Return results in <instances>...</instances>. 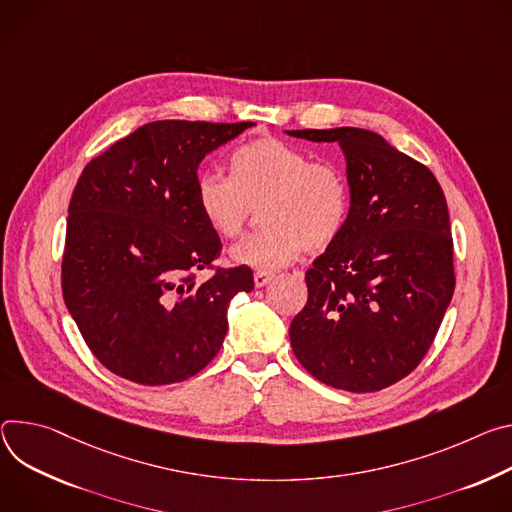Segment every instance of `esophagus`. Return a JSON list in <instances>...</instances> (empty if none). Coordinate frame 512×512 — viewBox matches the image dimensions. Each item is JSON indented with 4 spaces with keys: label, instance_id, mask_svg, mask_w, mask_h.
Returning <instances> with one entry per match:
<instances>
[{
    "label": "esophagus",
    "instance_id": "34e87169",
    "mask_svg": "<svg viewBox=\"0 0 512 512\" xmlns=\"http://www.w3.org/2000/svg\"><path fill=\"white\" fill-rule=\"evenodd\" d=\"M274 278V274L272 272H264V270H256L254 272V287L256 289H262V287H266L268 282Z\"/></svg>",
    "mask_w": 512,
    "mask_h": 512
}]
</instances>
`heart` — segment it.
Instances as JSON below:
<instances>
[{"label":"heart","instance_id":"obj_1","mask_svg":"<svg viewBox=\"0 0 512 512\" xmlns=\"http://www.w3.org/2000/svg\"><path fill=\"white\" fill-rule=\"evenodd\" d=\"M197 207L221 240L244 234L254 207L262 205L264 230L232 250V260L264 272L307 252L329 248L342 234L350 189L333 164L276 138L254 140L230 158V177L205 173L195 187Z\"/></svg>","mask_w":512,"mask_h":512}]
</instances>
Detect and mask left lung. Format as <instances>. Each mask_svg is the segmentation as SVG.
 I'll return each mask as SVG.
<instances>
[{"instance_id": "left-lung-1", "label": "left lung", "mask_w": 512, "mask_h": 512, "mask_svg": "<svg viewBox=\"0 0 512 512\" xmlns=\"http://www.w3.org/2000/svg\"><path fill=\"white\" fill-rule=\"evenodd\" d=\"M337 142L346 158L350 211L342 234L313 262L309 299L291 346L317 380L374 392L411 374L453 297V242L431 170L362 128L287 130Z\"/></svg>"}]
</instances>
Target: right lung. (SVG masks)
<instances>
[{
    "mask_svg": "<svg viewBox=\"0 0 512 512\" xmlns=\"http://www.w3.org/2000/svg\"><path fill=\"white\" fill-rule=\"evenodd\" d=\"M252 122L160 120L93 158L69 203L63 297L85 344L113 374L162 386L219 352L227 307L254 289L248 266L193 274L221 250L197 207L201 160Z\"/></svg>",
    "mask_w": 512,
    "mask_h": 512,
    "instance_id": "obj_1",
    "label": "right lung"
}]
</instances>
